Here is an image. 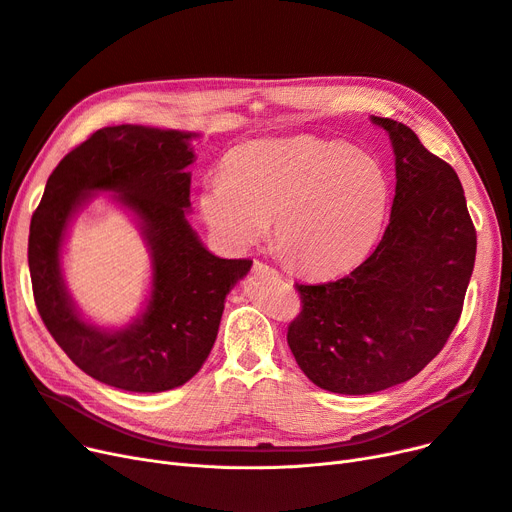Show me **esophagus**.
I'll return each instance as SVG.
<instances>
[{
	"mask_svg": "<svg viewBox=\"0 0 512 512\" xmlns=\"http://www.w3.org/2000/svg\"><path fill=\"white\" fill-rule=\"evenodd\" d=\"M254 273H256V275H271V277H277V271L271 269V267H267V264H264V262H254Z\"/></svg>",
	"mask_w": 512,
	"mask_h": 512,
	"instance_id": "34e87169",
	"label": "esophagus"
}]
</instances>
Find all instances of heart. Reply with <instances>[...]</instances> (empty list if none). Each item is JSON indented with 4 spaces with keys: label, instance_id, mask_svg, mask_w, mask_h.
Returning <instances> with one entry per match:
<instances>
[{
    "label": "heart",
    "instance_id": "1",
    "mask_svg": "<svg viewBox=\"0 0 512 512\" xmlns=\"http://www.w3.org/2000/svg\"><path fill=\"white\" fill-rule=\"evenodd\" d=\"M391 180L382 163L342 140H254L233 149L199 197L222 248L245 252L267 237L309 275L351 269L384 227Z\"/></svg>",
    "mask_w": 512,
    "mask_h": 512
}]
</instances>
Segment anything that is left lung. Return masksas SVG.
I'll list each match as a JSON object with an SVG mask.
<instances>
[{
  "mask_svg": "<svg viewBox=\"0 0 512 512\" xmlns=\"http://www.w3.org/2000/svg\"><path fill=\"white\" fill-rule=\"evenodd\" d=\"M391 138L395 199L374 254L342 279L298 285L288 344L323 391L370 395L414 378L456 327L475 267L477 233L454 168L399 121Z\"/></svg>",
  "mask_w": 512,
  "mask_h": 512,
  "instance_id": "8db88e82",
  "label": "left lung"
}]
</instances>
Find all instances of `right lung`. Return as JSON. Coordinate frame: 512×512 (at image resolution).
<instances>
[{"label":"right lung","instance_id":"add662e5","mask_svg":"<svg viewBox=\"0 0 512 512\" xmlns=\"http://www.w3.org/2000/svg\"><path fill=\"white\" fill-rule=\"evenodd\" d=\"M195 132L113 126L81 142L46 182L31 218L29 271L37 311L69 359L98 382L161 393L206 363L235 283L252 260L212 254L187 220ZM98 192L135 220L152 258L150 292L126 326H98L72 300L62 269L66 235Z\"/></svg>","mask_w":512,"mask_h":512}]
</instances>
